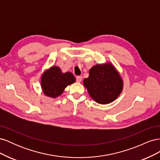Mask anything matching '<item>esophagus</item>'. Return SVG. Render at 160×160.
<instances>
[{
	"label": "esophagus",
	"instance_id": "34e87169",
	"mask_svg": "<svg viewBox=\"0 0 160 160\" xmlns=\"http://www.w3.org/2000/svg\"><path fill=\"white\" fill-rule=\"evenodd\" d=\"M82 80V77L81 76H77L76 77V81L78 82V83H80Z\"/></svg>",
	"mask_w": 160,
	"mask_h": 160
}]
</instances>
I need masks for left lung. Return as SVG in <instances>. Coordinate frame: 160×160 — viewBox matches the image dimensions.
<instances>
[{
	"label": "left lung",
	"mask_w": 160,
	"mask_h": 160,
	"mask_svg": "<svg viewBox=\"0 0 160 160\" xmlns=\"http://www.w3.org/2000/svg\"><path fill=\"white\" fill-rule=\"evenodd\" d=\"M83 84L91 98L100 104L112 102L123 89L122 79L111 63L93 66Z\"/></svg>",
	"instance_id": "1"
}]
</instances>
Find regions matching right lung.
<instances>
[{
    "instance_id": "right-lung-1",
    "label": "right lung",
    "mask_w": 160,
    "mask_h": 160,
    "mask_svg": "<svg viewBox=\"0 0 160 160\" xmlns=\"http://www.w3.org/2000/svg\"><path fill=\"white\" fill-rule=\"evenodd\" d=\"M75 81L70 72L62 73L59 67H52L41 77V88L45 95L55 98L61 95L64 89Z\"/></svg>"
}]
</instances>
